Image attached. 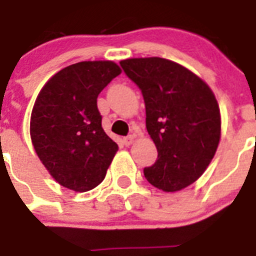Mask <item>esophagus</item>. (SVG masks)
Listing matches in <instances>:
<instances>
[{"label": "esophagus", "mask_w": 256, "mask_h": 256, "mask_svg": "<svg viewBox=\"0 0 256 256\" xmlns=\"http://www.w3.org/2000/svg\"><path fill=\"white\" fill-rule=\"evenodd\" d=\"M134 140H135V135H128V136L124 138V144L126 145V146H128V145H131L134 142Z\"/></svg>", "instance_id": "esophagus-1"}]
</instances>
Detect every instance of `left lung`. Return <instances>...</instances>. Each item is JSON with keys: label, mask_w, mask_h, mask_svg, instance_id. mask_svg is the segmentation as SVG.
<instances>
[{"label": "left lung", "mask_w": 256, "mask_h": 256, "mask_svg": "<svg viewBox=\"0 0 256 256\" xmlns=\"http://www.w3.org/2000/svg\"><path fill=\"white\" fill-rule=\"evenodd\" d=\"M142 90L146 130L158 152L144 176L154 188L174 192L206 171L220 138V114L208 85L184 66L160 57L120 62Z\"/></svg>", "instance_id": "1"}]
</instances>
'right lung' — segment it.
<instances>
[{"instance_id": "1", "label": "right lung", "mask_w": 256, "mask_h": 256, "mask_svg": "<svg viewBox=\"0 0 256 256\" xmlns=\"http://www.w3.org/2000/svg\"><path fill=\"white\" fill-rule=\"evenodd\" d=\"M120 74L112 61L78 62L50 78L36 96L32 142L64 188L82 192L104 180L118 145L103 130L96 98Z\"/></svg>"}]
</instances>
